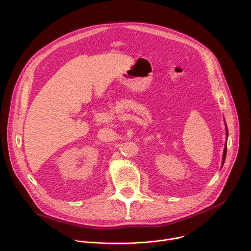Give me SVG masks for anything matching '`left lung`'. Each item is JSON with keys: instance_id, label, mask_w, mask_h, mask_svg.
Instances as JSON below:
<instances>
[{"instance_id": "8db88e82", "label": "left lung", "mask_w": 251, "mask_h": 251, "mask_svg": "<svg viewBox=\"0 0 251 251\" xmlns=\"http://www.w3.org/2000/svg\"><path fill=\"white\" fill-rule=\"evenodd\" d=\"M226 136H228L227 127H226ZM226 147H225V150H224V155H223V165L225 164V161H226Z\"/></svg>"}]
</instances>
